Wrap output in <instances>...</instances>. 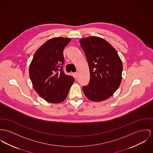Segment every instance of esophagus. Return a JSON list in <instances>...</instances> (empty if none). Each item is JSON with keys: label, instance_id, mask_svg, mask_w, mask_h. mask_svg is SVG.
<instances>
[{"label": "esophagus", "instance_id": "esophagus-1", "mask_svg": "<svg viewBox=\"0 0 153 153\" xmlns=\"http://www.w3.org/2000/svg\"><path fill=\"white\" fill-rule=\"evenodd\" d=\"M74 75L75 77H76V78H77V76H78V73H77V72L74 73Z\"/></svg>", "mask_w": 153, "mask_h": 153}]
</instances>
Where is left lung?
I'll return each mask as SVG.
<instances>
[{
	"label": "left lung",
	"mask_w": 153,
	"mask_h": 153,
	"mask_svg": "<svg viewBox=\"0 0 153 153\" xmlns=\"http://www.w3.org/2000/svg\"><path fill=\"white\" fill-rule=\"evenodd\" d=\"M88 61L90 79L82 87L86 97L101 102L111 97L122 82L123 65L116 49L104 39L91 36L80 39Z\"/></svg>",
	"instance_id": "1"
}]
</instances>
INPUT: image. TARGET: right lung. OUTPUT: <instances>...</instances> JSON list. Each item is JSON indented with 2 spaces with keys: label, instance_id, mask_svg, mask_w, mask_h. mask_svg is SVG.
Masks as SVG:
<instances>
[{
  "label": "right lung",
  "instance_id": "right-lung-1",
  "mask_svg": "<svg viewBox=\"0 0 153 153\" xmlns=\"http://www.w3.org/2000/svg\"><path fill=\"white\" fill-rule=\"evenodd\" d=\"M70 38L54 37L39 48L29 67V76L35 91L45 101L58 104L66 100L74 82L62 70L63 51Z\"/></svg>",
  "mask_w": 153,
  "mask_h": 153
}]
</instances>
